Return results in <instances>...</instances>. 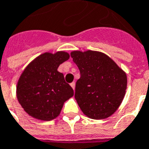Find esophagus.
Masks as SVG:
<instances>
[{
  "label": "esophagus",
  "instance_id": "1",
  "mask_svg": "<svg viewBox=\"0 0 149 149\" xmlns=\"http://www.w3.org/2000/svg\"><path fill=\"white\" fill-rule=\"evenodd\" d=\"M70 86H71L72 88V89L74 90L75 87H76V84H75V82H72V83L70 84Z\"/></svg>",
  "mask_w": 149,
  "mask_h": 149
}]
</instances>
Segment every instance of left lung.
Instances as JSON below:
<instances>
[{
  "label": "left lung",
  "instance_id": "1",
  "mask_svg": "<svg viewBox=\"0 0 149 149\" xmlns=\"http://www.w3.org/2000/svg\"><path fill=\"white\" fill-rule=\"evenodd\" d=\"M80 70L75 99L86 116L104 119L121 105L127 87V76L109 56L95 50L70 53Z\"/></svg>",
  "mask_w": 149,
  "mask_h": 149
}]
</instances>
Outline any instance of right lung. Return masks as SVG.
<instances>
[{"label": "right lung", "mask_w": 149, "mask_h": 149, "mask_svg": "<svg viewBox=\"0 0 149 149\" xmlns=\"http://www.w3.org/2000/svg\"><path fill=\"white\" fill-rule=\"evenodd\" d=\"M65 51L42 54L31 61L19 78L16 97L24 111L42 121H50L60 114L64 102L73 96V90L58 71L69 58Z\"/></svg>", "instance_id": "obj_1"}]
</instances>
